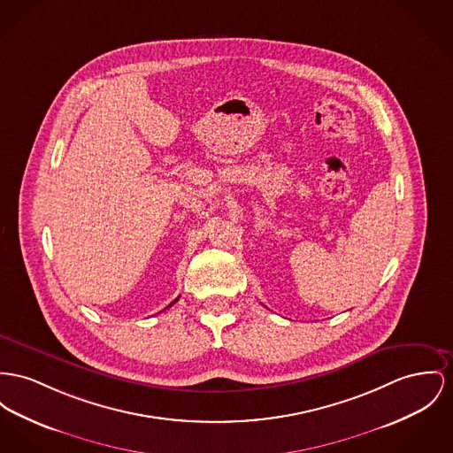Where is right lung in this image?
<instances>
[{
    "label": "right lung",
    "mask_w": 453,
    "mask_h": 453,
    "mask_svg": "<svg viewBox=\"0 0 453 453\" xmlns=\"http://www.w3.org/2000/svg\"><path fill=\"white\" fill-rule=\"evenodd\" d=\"M179 299H180V297H177V299H175V301L172 302V303H170V305H168V307H172V305H173V303H175V302L179 301ZM165 309H166V307H165Z\"/></svg>",
    "instance_id": "add662e5"
}]
</instances>
